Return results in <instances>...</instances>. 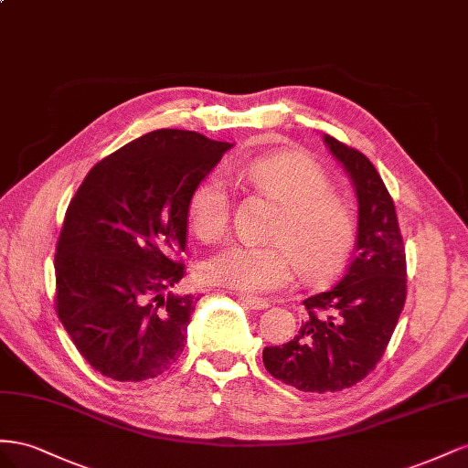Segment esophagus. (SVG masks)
<instances>
[{
    "instance_id": "obj_1",
    "label": "esophagus",
    "mask_w": 468,
    "mask_h": 468,
    "mask_svg": "<svg viewBox=\"0 0 468 468\" xmlns=\"http://www.w3.org/2000/svg\"><path fill=\"white\" fill-rule=\"evenodd\" d=\"M245 305H249L250 310H266L269 308V300H262V298H255V296H239Z\"/></svg>"
}]
</instances>
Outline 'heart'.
<instances>
[{
	"label": "heart",
	"mask_w": 468,
	"mask_h": 468,
	"mask_svg": "<svg viewBox=\"0 0 468 468\" xmlns=\"http://www.w3.org/2000/svg\"><path fill=\"white\" fill-rule=\"evenodd\" d=\"M241 175L259 194L278 204L269 245L235 243L209 257L199 274L207 284L243 293L284 288L298 269L305 280L335 272L355 241V218L329 188L325 170L300 151L252 158ZM231 197L219 175L199 182L188 199V223L202 241H216L229 227Z\"/></svg>",
	"instance_id": "1"
}]
</instances>
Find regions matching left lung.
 I'll return each instance as SVG.
<instances>
[{"label": "left lung", "instance_id": "1", "mask_svg": "<svg viewBox=\"0 0 468 468\" xmlns=\"http://www.w3.org/2000/svg\"><path fill=\"white\" fill-rule=\"evenodd\" d=\"M331 154L351 176L358 227L353 261L339 282L303 300L298 335L264 346L266 370L302 392H337L375 370L406 302V249L394 199L375 165L329 135Z\"/></svg>", "mask_w": 468, "mask_h": 468}]
</instances>
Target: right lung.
I'll return each mask as SVG.
<instances>
[{"mask_svg":"<svg viewBox=\"0 0 468 468\" xmlns=\"http://www.w3.org/2000/svg\"><path fill=\"white\" fill-rule=\"evenodd\" d=\"M233 144L158 129L93 166L66 209L55 255L57 314L90 367L119 382L163 375L184 351L188 199Z\"/></svg>","mask_w":468,"mask_h":468,"instance_id":"1","label":"right lung"}]
</instances>
